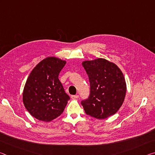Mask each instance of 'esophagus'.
Listing matches in <instances>:
<instances>
[{"mask_svg": "<svg viewBox=\"0 0 155 155\" xmlns=\"http://www.w3.org/2000/svg\"><path fill=\"white\" fill-rule=\"evenodd\" d=\"M78 98V95H72V96H71L72 99H77Z\"/></svg>", "mask_w": 155, "mask_h": 155, "instance_id": "1", "label": "esophagus"}]
</instances>
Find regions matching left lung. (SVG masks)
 Returning <instances> with one entry per match:
<instances>
[{
    "label": "left lung",
    "instance_id": "left-lung-1",
    "mask_svg": "<svg viewBox=\"0 0 155 155\" xmlns=\"http://www.w3.org/2000/svg\"><path fill=\"white\" fill-rule=\"evenodd\" d=\"M90 83V95L81 102L87 115L104 119L114 115L122 105L127 83L121 70L114 63L98 58L82 62Z\"/></svg>",
    "mask_w": 155,
    "mask_h": 155
}]
</instances>
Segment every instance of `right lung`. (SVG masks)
Here are the masks:
<instances>
[{
    "label": "right lung",
    "instance_id": "right-lung-1",
    "mask_svg": "<svg viewBox=\"0 0 155 155\" xmlns=\"http://www.w3.org/2000/svg\"><path fill=\"white\" fill-rule=\"evenodd\" d=\"M66 64L56 57H48L36 65L28 77L22 94L23 104L29 114L43 122L61 115L70 100L59 74Z\"/></svg>",
    "mask_w": 155,
    "mask_h": 155
}]
</instances>
